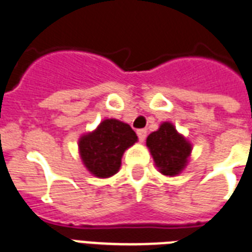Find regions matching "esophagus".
I'll return each mask as SVG.
<instances>
[{"label": "esophagus", "mask_w": 252, "mask_h": 252, "mask_svg": "<svg viewBox=\"0 0 252 252\" xmlns=\"http://www.w3.org/2000/svg\"><path fill=\"white\" fill-rule=\"evenodd\" d=\"M137 136L140 138L141 142H144L145 138H146V129H138L137 130Z\"/></svg>", "instance_id": "34e87169"}]
</instances>
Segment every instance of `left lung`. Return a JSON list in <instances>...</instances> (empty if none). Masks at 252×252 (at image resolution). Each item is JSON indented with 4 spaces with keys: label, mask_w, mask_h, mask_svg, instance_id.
Segmentation results:
<instances>
[{
    "label": "left lung",
    "mask_w": 252,
    "mask_h": 252,
    "mask_svg": "<svg viewBox=\"0 0 252 252\" xmlns=\"http://www.w3.org/2000/svg\"><path fill=\"white\" fill-rule=\"evenodd\" d=\"M146 146L159 172L165 176L179 175L191 154V144L169 122L161 123L158 130L147 136Z\"/></svg>",
    "instance_id": "8db88e82"
}]
</instances>
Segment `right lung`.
Returning a JSON list of instances; mask_svg holds the SVG:
<instances>
[{
  "label": "right lung",
  "mask_w": 252,
  "mask_h": 252,
  "mask_svg": "<svg viewBox=\"0 0 252 252\" xmlns=\"http://www.w3.org/2000/svg\"><path fill=\"white\" fill-rule=\"evenodd\" d=\"M137 142V134L128 124L106 119L93 132L80 137L79 153L92 175L106 179L115 175L124 151Z\"/></svg>",
  "instance_id": "1"
}]
</instances>
